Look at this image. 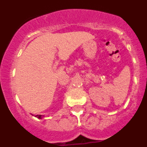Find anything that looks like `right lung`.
<instances>
[{"label":"right lung","instance_id":"add662e5","mask_svg":"<svg viewBox=\"0 0 147 147\" xmlns=\"http://www.w3.org/2000/svg\"><path fill=\"white\" fill-rule=\"evenodd\" d=\"M42 116H43V115H35V117H37V119H42Z\"/></svg>","mask_w":147,"mask_h":147}]
</instances>
